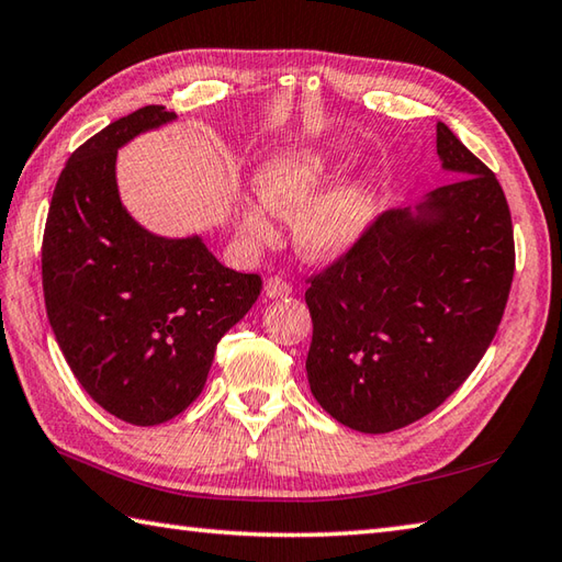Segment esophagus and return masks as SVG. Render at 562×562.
<instances>
[{
  "mask_svg": "<svg viewBox=\"0 0 562 562\" xmlns=\"http://www.w3.org/2000/svg\"><path fill=\"white\" fill-rule=\"evenodd\" d=\"M266 294L270 300H274V296H290L292 284L284 278H280V274H272V278L266 282Z\"/></svg>",
  "mask_w": 562,
  "mask_h": 562,
  "instance_id": "esophagus-1",
  "label": "esophagus"
}]
</instances>
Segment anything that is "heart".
<instances>
[{
  "mask_svg": "<svg viewBox=\"0 0 562 562\" xmlns=\"http://www.w3.org/2000/svg\"><path fill=\"white\" fill-rule=\"evenodd\" d=\"M331 160L324 150L292 148L272 156L258 170L256 187L262 202H246L240 209V231L256 244L274 238L272 214L294 218L296 244L310 258L328 260L346 252L362 236L375 216V196L366 184H340L324 196Z\"/></svg>",
  "mask_w": 562,
  "mask_h": 562,
  "instance_id": "obj_1",
  "label": "heart"
}]
</instances>
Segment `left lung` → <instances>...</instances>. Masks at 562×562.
Here are the masks:
<instances>
[{
    "mask_svg": "<svg viewBox=\"0 0 562 562\" xmlns=\"http://www.w3.org/2000/svg\"><path fill=\"white\" fill-rule=\"evenodd\" d=\"M443 168L463 175L416 209H387L304 300L316 402L353 431L390 434L441 406L490 348L514 280V228L494 172L436 126Z\"/></svg>",
    "mask_w": 562,
    "mask_h": 562,
    "instance_id": "left-lung-1",
    "label": "left lung"
}]
</instances>
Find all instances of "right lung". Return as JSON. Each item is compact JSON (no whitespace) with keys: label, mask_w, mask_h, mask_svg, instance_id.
I'll return each mask as SVG.
<instances>
[{"label":"right lung","mask_w":562,"mask_h":562,"mask_svg":"<svg viewBox=\"0 0 562 562\" xmlns=\"http://www.w3.org/2000/svg\"><path fill=\"white\" fill-rule=\"evenodd\" d=\"M175 119L150 104L112 121L65 162L43 231L48 322L85 392L116 419L156 426L206 382L216 344L256 304V272L224 268L200 236L160 238L128 216L116 150Z\"/></svg>","instance_id":"right-lung-1"}]
</instances>
